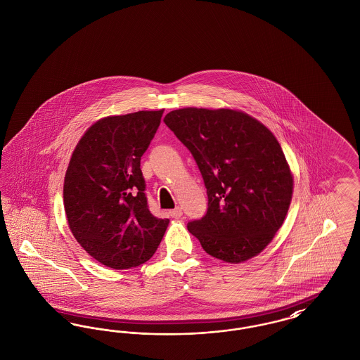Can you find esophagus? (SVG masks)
<instances>
[{"label": "esophagus", "mask_w": 360, "mask_h": 360, "mask_svg": "<svg viewBox=\"0 0 360 360\" xmlns=\"http://www.w3.org/2000/svg\"><path fill=\"white\" fill-rule=\"evenodd\" d=\"M169 214L172 216V219H181L182 217V209L179 206H176L175 209H172L169 212Z\"/></svg>", "instance_id": "34e87169"}]
</instances>
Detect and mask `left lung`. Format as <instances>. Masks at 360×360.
Wrapping results in <instances>:
<instances>
[{"instance_id":"left-lung-1","label":"left lung","mask_w":360,"mask_h":360,"mask_svg":"<svg viewBox=\"0 0 360 360\" xmlns=\"http://www.w3.org/2000/svg\"><path fill=\"white\" fill-rule=\"evenodd\" d=\"M165 124L204 178L206 214L188 224L206 254L241 263L260 254L288 214L292 175L269 128L233 109L184 108Z\"/></svg>"}]
</instances>
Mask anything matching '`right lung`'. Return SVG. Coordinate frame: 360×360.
<instances>
[{
	"mask_svg": "<svg viewBox=\"0 0 360 360\" xmlns=\"http://www.w3.org/2000/svg\"><path fill=\"white\" fill-rule=\"evenodd\" d=\"M162 115L163 109L103 117L71 155L63 185L68 223L86 252L106 267L146 263L170 223L150 212L140 169Z\"/></svg>",
	"mask_w": 360,
	"mask_h": 360,
	"instance_id": "1",
	"label": "right lung"
}]
</instances>
